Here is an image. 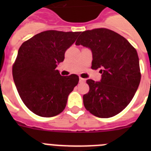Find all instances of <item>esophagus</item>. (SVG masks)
Segmentation results:
<instances>
[{"instance_id":"1","label":"esophagus","mask_w":151,"mask_h":151,"mask_svg":"<svg viewBox=\"0 0 151 151\" xmlns=\"http://www.w3.org/2000/svg\"><path fill=\"white\" fill-rule=\"evenodd\" d=\"M85 82V78H81V77H80V78H79V82H80V83H83V82Z\"/></svg>"}]
</instances>
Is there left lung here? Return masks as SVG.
Here are the masks:
<instances>
[{
	"label": "left lung",
	"instance_id": "left-lung-1",
	"mask_svg": "<svg viewBox=\"0 0 151 151\" xmlns=\"http://www.w3.org/2000/svg\"><path fill=\"white\" fill-rule=\"evenodd\" d=\"M76 45L91 50L93 69H100V82L88 79L89 92L84 94L85 109L99 118L117 115L132 100L141 81L135 49L124 37L107 29L85 31Z\"/></svg>",
	"mask_w": 151,
	"mask_h": 151
}]
</instances>
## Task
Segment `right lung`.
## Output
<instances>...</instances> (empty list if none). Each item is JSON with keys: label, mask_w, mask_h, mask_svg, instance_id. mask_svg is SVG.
Masks as SVG:
<instances>
[{"label": "right lung", "mask_w": 151, "mask_h": 151, "mask_svg": "<svg viewBox=\"0 0 151 151\" xmlns=\"http://www.w3.org/2000/svg\"><path fill=\"white\" fill-rule=\"evenodd\" d=\"M79 32L48 30L25 41L13 66V77L21 99L31 111L42 117H52L63 111L67 98L78 76H62L57 65Z\"/></svg>", "instance_id": "add662e5"}]
</instances>
